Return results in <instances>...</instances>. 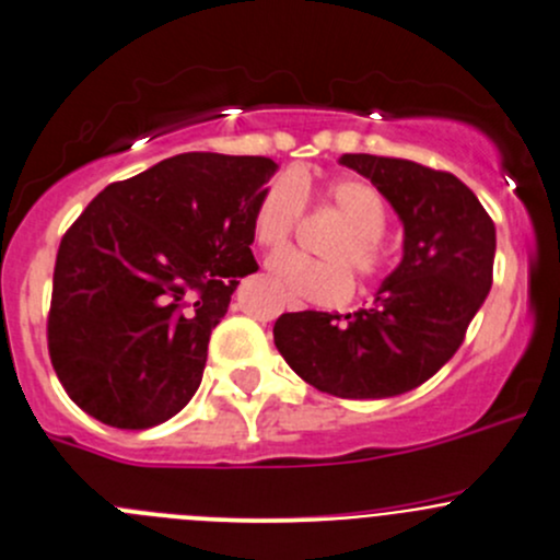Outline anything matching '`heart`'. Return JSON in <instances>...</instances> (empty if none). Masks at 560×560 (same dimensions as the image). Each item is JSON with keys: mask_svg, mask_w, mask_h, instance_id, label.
I'll return each instance as SVG.
<instances>
[{"mask_svg": "<svg viewBox=\"0 0 560 560\" xmlns=\"http://www.w3.org/2000/svg\"><path fill=\"white\" fill-rule=\"evenodd\" d=\"M302 176H280L261 191L254 213V237L264 250L285 248L304 213ZM323 200L345 221V232L334 234L320 254L326 258H304L280 254L269 261V272L293 296L315 304H341L350 299L354 272L374 278L384 267L378 234L384 232V202L374 186L358 178H339L323 189Z\"/></svg>", "mask_w": 560, "mask_h": 560, "instance_id": "1", "label": "heart"}]
</instances>
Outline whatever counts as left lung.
<instances>
[{
    "label": "left lung",
    "mask_w": 560,
    "mask_h": 560,
    "mask_svg": "<svg viewBox=\"0 0 560 560\" xmlns=\"http://www.w3.org/2000/svg\"><path fill=\"white\" fill-rule=\"evenodd\" d=\"M341 165L387 197L402 221V258L369 310L285 312L275 347L320 393L393 398L443 369L486 302L497 230L478 197L446 171L376 154H341Z\"/></svg>",
    "instance_id": "left-lung-1"
}]
</instances>
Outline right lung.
I'll return each mask as SVG.
<instances>
[{"label": "right lung", "instance_id": "right-lung-1", "mask_svg": "<svg viewBox=\"0 0 560 560\" xmlns=\"http://www.w3.org/2000/svg\"><path fill=\"white\" fill-rule=\"evenodd\" d=\"M278 162L186 152L114 182L63 234L47 350L98 422H167L202 382L210 330L256 272L254 213Z\"/></svg>", "mask_w": 560, "mask_h": 560}]
</instances>
